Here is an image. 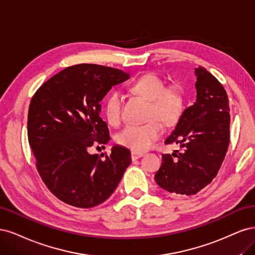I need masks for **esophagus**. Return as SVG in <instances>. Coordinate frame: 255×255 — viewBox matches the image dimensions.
I'll list each match as a JSON object with an SVG mask.
<instances>
[{
  "instance_id": "34e87169",
  "label": "esophagus",
  "mask_w": 255,
  "mask_h": 255,
  "mask_svg": "<svg viewBox=\"0 0 255 255\" xmlns=\"http://www.w3.org/2000/svg\"><path fill=\"white\" fill-rule=\"evenodd\" d=\"M141 157H143V152H137V151L131 152V158H132V160H137Z\"/></svg>"
}]
</instances>
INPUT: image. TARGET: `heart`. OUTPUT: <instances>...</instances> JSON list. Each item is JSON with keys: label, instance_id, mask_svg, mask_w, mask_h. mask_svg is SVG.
Segmentation results:
<instances>
[{"label": "heart", "instance_id": "1", "mask_svg": "<svg viewBox=\"0 0 255 255\" xmlns=\"http://www.w3.org/2000/svg\"><path fill=\"white\" fill-rule=\"evenodd\" d=\"M132 92L150 101V116L157 117L164 124L172 125L181 117L184 109V97L181 89L172 85L165 87L164 81L155 74L148 73L141 76L130 86ZM123 95L113 91L105 101L104 113L107 122L112 126L120 124L123 113ZM163 126L153 119L145 124H129L120 131L117 141L134 151L148 149L153 141L161 136Z\"/></svg>", "mask_w": 255, "mask_h": 255}]
</instances>
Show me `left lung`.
I'll return each mask as SVG.
<instances>
[{"label":"left lung","mask_w":255,"mask_h":255,"mask_svg":"<svg viewBox=\"0 0 255 255\" xmlns=\"http://www.w3.org/2000/svg\"><path fill=\"white\" fill-rule=\"evenodd\" d=\"M196 102L182 112L165 144L182 152L162 154L154 176L163 190L195 195L212 182L224 162L230 142L229 100L225 88L204 68L195 69Z\"/></svg>","instance_id":"1"}]
</instances>
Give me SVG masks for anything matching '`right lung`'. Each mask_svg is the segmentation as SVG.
<instances>
[{
  "mask_svg": "<svg viewBox=\"0 0 255 255\" xmlns=\"http://www.w3.org/2000/svg\"><path fill=\"white\" fill-rule=\"evenodd\" d=\"M129 74L97 64L65 68L41 86L28 109V142L43 182L58 199L89 209L106 201L131 163L130 150L114 145L102 159L89 149L110 141L101 102Z\"/></svg>",
  "mask_w": 255,
  "mask_h": 255,
  "instance_id": "add662e5",
  "label": "right lung"
}]
</instances>
